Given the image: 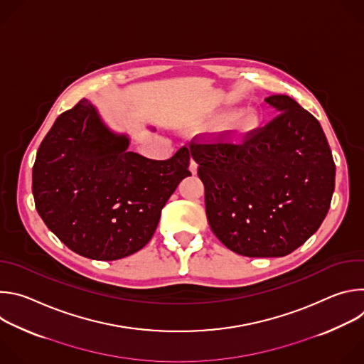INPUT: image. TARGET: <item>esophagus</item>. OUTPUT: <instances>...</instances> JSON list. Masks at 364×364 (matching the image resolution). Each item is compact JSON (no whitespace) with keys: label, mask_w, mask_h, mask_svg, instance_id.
<instances>
[{"label":"esophagus","mask_w":364,"mask_h":364,"mask_svg":"<svg viewBox=\"0 0 364 364\" xmlns=\"http://www.w3.org/2000/svg\"><path fill=\"white\" fill-rule=\"evenodd\" d=\"M197 167H198V166H197V163H196L194 160H191V163H190V171H191L193 174H196V173H197Z\"/></svg>","instance_id":"obj_1"}]
</instances>
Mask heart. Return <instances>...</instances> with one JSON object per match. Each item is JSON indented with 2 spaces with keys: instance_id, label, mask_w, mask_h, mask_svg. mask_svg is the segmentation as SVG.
Segmentation results:
<instances>
[{
  "instance_id": "heart-1",
  "label": "heart",
  "mask_w": 364,
  "mask_h": 364,
  "mask_svg": "<svg viewBox=\"0 0 364 364\" xmlns=\"http://www.w3.org/2000/svg\"><path fill=\"white\" fill-rule=\"evenodd\" d=\"M261 124H262L261 114L253 108H246L240 112H232V111L223 112L215 117L212 121H209V124H205L203 129L215 132L225 128L228 135L236 139H240L256 132L259 128H261Z\"/></svg>"
}]
</instances>
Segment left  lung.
Masks as SVG:
<instances>
[{"mask_svg": "<svg viewBox=\"0 0 364 364\" xmlns=\"http://www.w3.org/2000/svg\"><path fill=\"white\" fill-rule=\"evenodd\" d=\"M278 112L242 144H190L216 237L249 257H279L326 219L336 164L320 122L287 95L265 99Z\"/></svg>", "mask_w": 364, "mask_h": 364, "instance_id": "left-lung-1", "label": "left lung"}]
</instances>
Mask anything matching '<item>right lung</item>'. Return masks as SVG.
I'll use <instances>...</instances> for the list:
<instances>
[{
	"label": "right lung",
	"instance_id": "add662e5",
	"mask_svg": "<svg viewBox=\"0 0 364 364\" xmlns=\"http://www.w3.org/2000/svg\"><path fill=\"white\" fill-rule=\"evenodd\" d=\"M129 142L82 99L40 144L33 167L36 209L80 256L117 261L142 249L170 196L191 176L187 146L159 161L129 151Z\"/></svg>",
	"mask_w": 364,
	"mask_h": 364
}]
</instances>
